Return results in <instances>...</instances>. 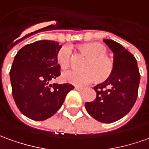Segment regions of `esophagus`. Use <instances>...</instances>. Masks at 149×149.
Returning <instances> with one entry per match:
<instances>
[{
	"mask_svg": "<svg viewBox=\"0 0 149 149\" xmlns=\"http://www.w3.org/2000/svg\"><path fill=\"white\" fill-rule=\"evenodd\" d=\"M74 88H75V90H77V91H83V90L84 89V88H82V87H79V86H75Z\"/></svg>",
	"mask_w": 149,
	"mask_h": 149,
	"instance_id": "1",
	"label": "esophagus"
}]
</instances>
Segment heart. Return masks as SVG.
Segmentation results:
<instances>
[{"label":"heart","mask_w":149,"mask_h":149,"mask_svg":"<svg viewBox=\"0 0 149 149\" xmlns=\"http://www.w3.org/2000/svg\"><path fill=\"white\" fill-rule=\"evenodd\" d=\"M81 51L89 57L84 65V70H66L61 74V79L71 84L84 86L92 83L96 78L100 82L109 78L113 70V62L106 55L107 49L99 43L85 44L80 47ZM72 51L68 45H65L57 53V62L61 68L65 69L71 63Z\"/></svg>","instance_id":"heart-1"}]
</instances>
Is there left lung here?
Masks as SVG:
<instances>
[{"instance_id":"left-lung-1","label":"left lung","mask_w":149,"mask_h":149,"mask_svg":"<svg viewBox=\"0 0 149 149\" xmlns=\"http://www.w3.org/2000/svg\"><path fill=\"white\" fill-rule=\"evenodd\" d=\"M113 55V70L109 79L94 87L96 97L86 102L85 108L93 118L110 123L127 115L134 106L139 89L140 74L137 61L123 45L104 40Z\"/></svg>"}]
</instances>
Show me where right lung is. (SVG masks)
Listing matches in <instances>:
<instances>
[{"mask_svg":"<svg viewBox=\"0 0 149 149\" xmlns=\"http://www.w3.org/2000/svg\"><path fill=\"white\" fill-rule=\"evenodd\" d=\"M61 45L53 40H39L22 48L10 71L12 94L22 114L35 121L47 119L61 108L74 86L49 84L61 74L57 53Z\"/></svg>","mask_w":149,"mask_h":149,"instance_id":"add662e5","label":"right lung"}]
</instances>
